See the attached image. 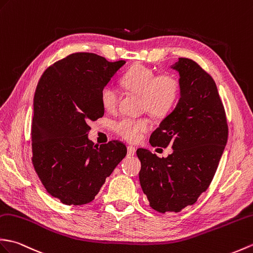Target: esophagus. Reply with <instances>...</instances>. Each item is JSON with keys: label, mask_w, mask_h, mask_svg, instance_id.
Returning <instances> with one entry per match:
<instances>
[{"label": "esophagus", "mask_w": 253, "mask_h": 253, "mask_svg": "<svg viewBox=\"0 0 253 253\" xmlns=\"http://www.w3.org/2000/svg\"><path fill=\"white\" fill-rule=\"evenodd\" d=\"M127 153H128V156H133L134 153H136V149L133 148V146H128L127 148Z\"/></svg>", "instance_id": "obj_1"}]
</instances>
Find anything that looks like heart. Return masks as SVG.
Returning <instances> with one entry per match:
<instances>
[{
  "label": "heart",
  "mask_w": 253,
  "mask_h": 253,
  "mask_svg": "<svg viewBox=\"0 0 253 253\" xmlns=\"http://www.w3.org/2000/svg\"><path fill=\"white\" fill-rule=\"evenodd\" d=\"M122 84L127 89L141 95V109L156 117L167 115L180 96V81L171 73L156 75L153 69L143 64L129 69L122 76ZM102 107L112 112L119 103V90L112 84H105L100 91ZM151 128L148 117H122L115 123V130L122 138L136 142Z\"/></svg>",
  "instance_id": "heart-1"
}]
</instances>
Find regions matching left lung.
I'll return each mask as SVG.
<instances>
[{
  "label": "left lung",
  "mask_w": 253,
  "mask_h": 253,
  "mask_svg": "<svg viewBox=\"0 0 253 253\" xmlns=\"http://www.w3.org/2000/svg\"><path fill=\"white\" fill-rule=\"evenodd\" d=\"M171 68L180 75V99L152 132V145L172 153L158 157L138 149L139 180L150 206L158 212H179L208 189L227 142L225 111L213 79L198 64L179 58Z\"/></svg>",
  "instance_id": "8db88e82"
}]
</instances>
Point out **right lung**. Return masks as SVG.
<instances>
[{
    "label": "right lung",
    "instance_id": "obj_1",
    "mask_svg": "<svg viewBox=\"0 0 253 253\" xmlns=\"http://www.w3.org/2000/svg\"><path fill=\"white\" fill-rule=\"evenodd\" d=\"M125 63L75 52L51 64L39 81L32 164L47 193L64 205L92 202L127 154L126 145L117 140L98 146L88 139V124L104 114L100 91Z\"/></svg>",
    "mask_w": 253,
    "mask_h": 253
}]
</instances>
